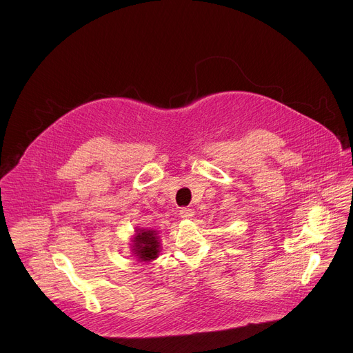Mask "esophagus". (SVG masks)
Here are the masks:
<instances>
[{"label":"esophagus","mask_w":353,"mask_h":353,"mask_svg":"<svg viewBox=\"0 0 353 353\" xmlns=\"http://www.w3.org/2000/svg\"><path fill=\"white\" fill-rule=\"evenodd\" d=\"M180 216L183 219H190V218L194 216V211L191 208H181L180 210Z\"/></svg>","instance_id":"34e87169"}]
</instances>
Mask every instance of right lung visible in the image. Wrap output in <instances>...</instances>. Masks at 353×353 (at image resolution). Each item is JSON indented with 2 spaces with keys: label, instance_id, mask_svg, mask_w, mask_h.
I'll return each instance as SVG.
<instances>
[{
  "label": "right lung",
  "instance_id": "add662e5",
  "mask_svg": "<svg viewBox=\"0 0 353 353\" xmlns=\"http://www.w3.org/2000/svg\"><path fill=\"white\" fill-rule=\"evenodd\" d=\"M161 251V241L157 230L138 229L137 234L132 240V253L141 261H152L158 259Z\"/></svg>",
  "mask_w": 353,
  "mask_h": 353
}]
</instances>
